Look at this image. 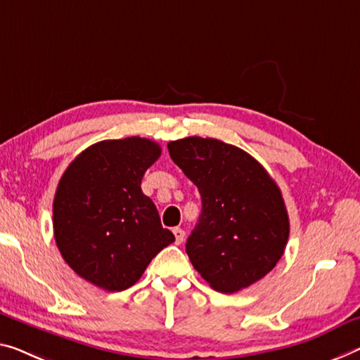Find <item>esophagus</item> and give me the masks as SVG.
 <instances>
[{
	"instance_id": "esophagus-1",
	"label": "esophagus",
	"mask_w": 360,
	"mask_h": 360,
	"mask_svg": "<svg viewBox=\"0 0 360 360\" xmlns=\"http://www.w3.org/2000/svg\"><path fill=\"white\" fill-rule=\"evenodd\" d=\"M172 231H174V235H175V243H176V245H181V243H184V240H185V231L181 230V229H179V226H176V229H174Z\"/></svg>"
}]
</instances>
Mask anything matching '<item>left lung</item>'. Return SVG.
<instances>
[{"instance_id":"obj_1","label":"left lung","mask_w":360,"mask_h":360,"mask_svg":"<svg viewBox=\"0 0 360 360\" xmlns=\"http://www.w3.org/2000/svg\"><path fill=\"white\" fill-rule=\"evenodd\" d=\"M167 148L201 195V215L186 241L193 267L220 292L264 278L290 236L278 185L246 151L215 138L188 136Z\"/></svg>"}]
</instances>
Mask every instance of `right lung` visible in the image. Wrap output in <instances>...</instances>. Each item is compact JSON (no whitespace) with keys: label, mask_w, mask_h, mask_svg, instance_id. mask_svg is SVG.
Segmentation results:
<instances>
[{"label":"right lung","mask_w":360,"mask_h":360,"mask_svg":"<svg viewBox=\"0 0 360 360\" xmlns=\"http://www.w3.org/2000/svg\"><path fill=\"white\" fill-rule=\"evenodd\" d=\"M161 156L148 138L104 140L82 151L59 180L53 229L74 272L106 291H124L175 241L161 225L141 179Z\"/></svg>","instance_id":"1"}]
</instances>
